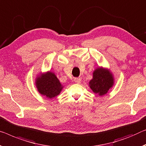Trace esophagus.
Listing matches in <instances>:
<instances>
[{
  "label": "esophagus",
  "mask_w": 146,
  "mask_h": 146,
  "mask_svg": "<svg viewBox=\"0 0 146 146\" xmlns=\"http://www.w3.org/2000/svg\"><path fill=\"white\" fill-rule=\"evenodd\" d=\"M74 81H75V82H76V83L79 84V83H80V82H81V79H80V78H75Z\"/></svg>",
  "instance_id": "1"
}]
</instances>
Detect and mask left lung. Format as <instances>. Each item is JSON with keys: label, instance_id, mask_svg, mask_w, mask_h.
Masks as SVG:
<instances>
[{"label": "left lung", "instance_id": "left-lung-1", "mask_svg": "<svg viewBox=\"0 0 146 146\" xmlns=\"http://www.w3.org/2000/svg\"><path fill=\"white\" fill-rule=\"evenodd\" d=\"M114 85V77L108 69L97 67L93 71V77L89 81V86L93 92L100 96L108 93Z\"/></svg>", "mask_w": 146, "mask_h": 146}]
</instances>
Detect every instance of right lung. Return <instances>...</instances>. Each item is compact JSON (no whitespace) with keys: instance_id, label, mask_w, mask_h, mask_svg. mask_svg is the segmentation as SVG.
<instances>
[{"instance_id":"right-lung-1","label":"right lung","mask_w":146,"mask_h":146,"mask_svg":"<svg viewBox=\"0 0 146 146\" xmlns=\"http://www.w3.org/2000/svg\"><path fill=\"white\" fill-rule=\"evenodd\" d=\"M35 85L38 92L48 99H52L59 95L64 88L55 73L52 71L40 73L37 75Z\"/></svg>"}]
</instances>
